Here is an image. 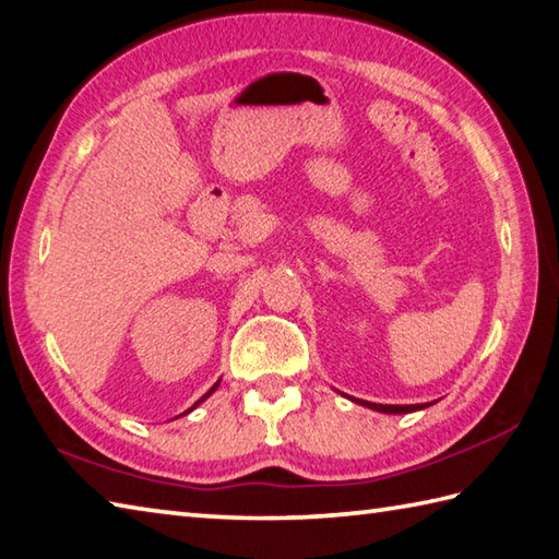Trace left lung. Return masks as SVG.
Segmentation results:
<instances>
[{
	"mask_svg": "<svg viewBox=\"0 0 559 559\" xmlns=\"http://www.w3.org/2000/svg\"><path fill=\"white\" fill-rule=\"evenodd\" d=\"M350 399V396H348ZM355 403H360L365 408H372L379 413H389V415H401V413H413V411H423L427 406H432V403H415V406H384V403H370V401H362V399H350Z\"/></svg>",
	"mask_w": 559,
	"mask_h": 559,
	"instance_id": "1",
	"label": "left lung"
}]
</instances>
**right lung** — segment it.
Wrapping results in <instances>:
<instances>
[{"label":"right lung","mask_w":559,"mask_h":559,"mask_svg":"<svg viewBox=\"0 0 559 559\" xmlns=\"http://www.w3.org/2000/svg\"><path fill=\"white\" fill-rule=\"evenodd\" d=\"M218 384H221V379H218V382H216V384H213V386H211V389H209V391H206V394H204V396H201V399H199V401H197V403H194V406H192V408H189V411H194V408H197V406H199V403H201V401H206V399H209V396H211V394H213V391H216V389H218ZM189 411H187V413H189Z\"/></svg>","instance_id":"1"}]
</instances>
